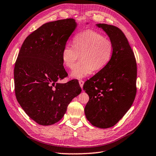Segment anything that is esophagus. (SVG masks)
<instances>
[{"label": "esophagus", "instance_id": "1", "mask_svg": "<svg viewBox=\"0 0 156 156\" xmlns=\"http://www.w3.org/2000/svg\"><path fill=\"white\" fill-rule=\"evenodd\" d=\"M79 85H80V87H81V88H83V85H84V81H82V80H80V81H79Z\"/></svg>", "mask_w": 156, "mask_h": 156}]
</instances>
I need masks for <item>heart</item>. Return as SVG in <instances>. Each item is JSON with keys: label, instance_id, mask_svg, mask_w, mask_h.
<instances>
[{"label": "heart", "instance_id": "heart-1", "mask_svg": "<svg viewBox=\"0 0 156 156\" xmlns=\"http://www.w3.org/2000/svg\"><path fill=\"white\" fill-rule=\"evenodd\" d=\"M115 50L112 41L93 30H87L73 38V46L66 45L62 52L63 65L71 69L80 55L81 61L71 72V77L80 79L107 66Z\"/></svg>", "mask_w": 156, "mask_h": 156}]
</instances>
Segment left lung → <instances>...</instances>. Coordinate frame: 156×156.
Returning <instances> with one entry per match:
<instances>
[{
  "instance_id": "left-lung-1",
  "label": "left lung",
  "mask_w": 156,
  "mask_h": 156,
  "mask_svg": "<svg viewBox=\"0 0 156 156\" xmlns=\"http://www.w3.org/2000/svg\"><path fill=\"white\" fill-rule=\"evenodd\" d=\"M96 26L107 34L115 50L107 66L83 85L89 97L85 114L94 126L108 128L115 126L133 104L136 94L137 66L134 52L122 30L107 24Z\"/></svg>"
}]
</instances>
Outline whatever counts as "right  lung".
Listing matches in <instances>:
<instances>
[{
  "mask_svg": "<svg viewBox=\"0 0 156 156\" xmlns=\"http://www.w3.org/2000/svg\"><path fill=\"white\" fill-rule=\"evenodd\" d=\"M77 25L73 18L45 23L26 37L18 54L14 70L16 99L40 125L58 122L81 92L77 81L58 83L67 76L62 52Z\"/></svg>",
  "mask_w": 156,
  "mask_h": 156,
  "instance_id": "add662e5",
  "label": "right lung"
}]
</instances>
